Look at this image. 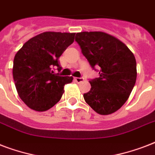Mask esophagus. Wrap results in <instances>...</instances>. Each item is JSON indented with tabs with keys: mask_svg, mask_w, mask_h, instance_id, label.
I'll return each instance as SVG.
<instances>
[{
	"mask_svg": "<svg viewBox=\"0 0 155 155\" xmlns=\"http://www.w3.org/2000/svg\"><path fill=\"white\" fill-rule=\"evenodd\" d=\"M74 80H75V82L77 83H81L84 81V78H79V77H75Z\"/></svg>",
	"mask_w": 155,
	"mask_h": 155,
	"instance_id": "1",
	"label": "esophagus"
}]
</instances>
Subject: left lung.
Listing matches in <instances>:
<instances>
[{
    "label": "left lung",
    "mask_w": 155,
    "mask_h": 155,
    "mask_svg": "<svg viewBox=\"0 0 155 155\" xmlns=\"http://www.w3.org/2000/svg\"><path fill=\"white\" fill-rule=\"evenodd\" d=\"M75 41L92 68L100 70L99 77L89 81L84 101L101 115L113 113L126 102L136 83L134 54L117 38L101 31L77 33Z\"/></svg>",
    "instance_id": "8db88e82"
}]
</instances>
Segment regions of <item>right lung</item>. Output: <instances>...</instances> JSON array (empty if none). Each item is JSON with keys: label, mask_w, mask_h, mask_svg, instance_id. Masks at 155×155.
<instances>
[{"label": "right lung", "mask_w": 155, "mask_h": 155, "mask_svg": "<svg viewBox=\"0 0 155 155\" xmlns=\"http://www.w3.org/2000/svg\"><path fill=\"white\" fill-rule=\"evenodd\" d=\"M75 33L44 32L23 45L13 59V76L16 89L24 103L33 110L44 112L60 101L64 86L72 76H59L58 58L75 38Z\"/></svg>", "instance_id": "obj_1"}]
</instances>
